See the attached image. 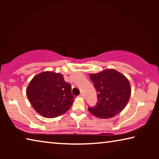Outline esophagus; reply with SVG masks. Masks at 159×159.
Here are the masks:
<instances>
[{
    "label": "esophagus",
    "instance_id": "1",
    "mask_svg": "<svg viewBox=\"0 0 159 159\" xmlns=\"http://www.w3.org/2000/svg\"><path fill=\"white\" fill-rule=\"evenodd\" d=\"M80 97H82V98H84V93H80Z\"/></svg>",
    "mask_w": 159,
    "mask_h": 159
}]
</instances>
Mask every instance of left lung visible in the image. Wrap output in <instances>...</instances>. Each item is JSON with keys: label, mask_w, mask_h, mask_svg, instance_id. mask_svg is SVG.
I'll use <instances>...</instances> for the list:
<instances>
[{"label": "left lung", "mask_w": 159, "mask_h": 159, "mask_svg": "<svg viewBox=\"0 0 159 159\" xmlns=\"http://www.w3.org/2000/svg\"><path fill=\"white\" fill-rule=\"evenodd\" d=\"M97 91L98 102L88 110L94 116L103 119L114 116L127 106L131 95L129 80L114 69H106L90 75Z\"/></svg>", "instance_id": "obj_1"}]
</instances>
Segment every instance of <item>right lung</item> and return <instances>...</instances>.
Masks as SVG:
<instances>
[{"label":"right lung","instance_id":"1","mask_svg":"<svg viewBox=\"0 0 159 159\" xmlns=\"http://www.w3.org/2000/svg\"><path fill=\"white\" fill-rule=\"evenodd\" d=\"M26 92L34 109L45 118L64 114L74 101L70 84L65 82L62 75L52 71H44L34 77Z\"/></svg>","mask_w":159,"mask_h":159}]
</instances>
